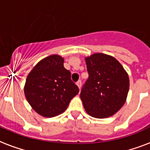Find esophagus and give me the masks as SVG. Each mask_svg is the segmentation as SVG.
<instances>
[{"label":"esophagus","instance_id":"obj_1","mask_svg":"<svg viewBox=\"0 0 150 150\" xmlns=\"http://www.w3.org/2000/svg\"><path fill=\"white\" fill-rule=\"evenodd\" d=\"M76 85H77L78 87H79V89H81V86H82V81H81V80H79V81L76 82Z\"/></svg>","mask_w":150,"mask_h":150}]
</instances>
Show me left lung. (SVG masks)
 I'll return each mask as SVG.
<instances>
[{
    "label": "left lung",
    "mask_w": 150,
    "mask_h": 150,
    "mask_svg": "<svg viewBox=\"0 0 150 150\" xmlns=\"http://www.w3.org/2000/svg\"><path fill=\"white\" fill-rule=\"evenodd\" d=\"M89 78L83 85L80 97L90 116L106 118L114 115L125 103L129 79L116 59L103 54L86 58Z\"/></svg>",
    "instance_id": "obj_1"
}]
</instances>
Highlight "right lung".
I'll return each mask as SVG.
<instances>
[{
  "instance_id": "right-lung-1",
  "label": "right lung",
  "mask_w": 150,
  "mask_h": 150,
  "mask_svg": "<svg viewBox=\"0 0 150 150\" xmlns=\"http://www.w3.org/2000/svg\"><path fill=\"white\" fill-rule=\"evenodd\" d=\"M25 95L38 114L52 117L63 113L71 100L79 92L71 79L64 59L51 55L40 61L30 71L25 85Z\"/></svg>"
}]
</instances>
